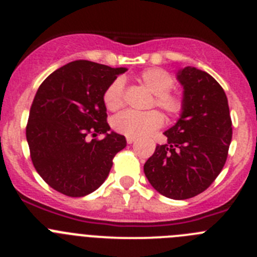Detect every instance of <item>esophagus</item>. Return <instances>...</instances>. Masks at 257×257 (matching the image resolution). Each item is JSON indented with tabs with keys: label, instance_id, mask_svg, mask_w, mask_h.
I'll return each mask as SVG.
<instances>
[{
	"label": "esophagus",
	"instance_id": "esophagus-1",
	"mask_svg": "<svg viewBox=\"0 0 257 257\" xmlns=\"http://www.w3.org/2000/svg\"><path fill=\"white\" fill-rule=\"evenodd\" d=\"M136 142V138H132V137H126V143L133 144Z\"/></svg>",
	"mask_w": 257,
	"mask_h": 257
}]
</instances>
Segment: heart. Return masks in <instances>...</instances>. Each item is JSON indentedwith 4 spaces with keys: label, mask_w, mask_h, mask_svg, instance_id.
I'll return each instance as SVG.
<instances>
[{
    "label": "heart",
    "mask_w": 257,
    "mask_h": 257,
    "mask_svg": "<svg viewBox=\"0 0 257 257\" xmlns=\"http://www.w3.org/2000/svg\"><path fill=\"white\" fill-rule=\"evenodd\" d=\"M138 80L154 94L153 104L162 108L170 116H177L183 112L184 99L178 93L170 92L174 85L172 74L162 68L145 69L138 76ZM123 80L115 79L104 93V104L109 110H116L123 105ZM164 123L162 113L149 110L145 113L125 110L119 113L112 120L113 129L119 134L132 138H142L159 129Z\"/></svg>",
    "instance_id": "heart-1"
}]
</instances>
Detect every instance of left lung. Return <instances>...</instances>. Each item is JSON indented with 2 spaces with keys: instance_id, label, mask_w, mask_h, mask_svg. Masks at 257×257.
<instances>
[{
  "instance_id": "8db88e82",
  "label": "left lung",
  "mask_w": 257,
  "mask_h": 257,
  "mask_svg": "<svg viewBox=\"0 0 257 257\" xmlns=\"http://www.w3.org/2000/svg\"><path fill=\"white\" fill-rule=\"evenodd\" d=\"M177 79L184 88V109L177 123L164 132L167 144L157 145L144 173L158 193L185 200L206 190L220 174L232 126L226 94L209 73L185 67Z\"/></svg>"
}]
</instances>
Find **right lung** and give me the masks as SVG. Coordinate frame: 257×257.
<instances>
[{"label": "right lung", "mask_w": 257, "mask_h": 257, "mask_svg": "<svg viewBox=\"0 0 257 257\" xmlns=\"http://www.w3.org/2000/svg\"><path fill=\"white\" fill-rule=\"evenodd\" d=\"M124 72L80 59L54 71L38 88L26 138L36 170L54 190L73 198L93 193L125 148V137L109 132L103 99ZM99 134L105 138L95 139Z\"/></svg>", "instance_id": "right-lung-1"}]
</instances>
